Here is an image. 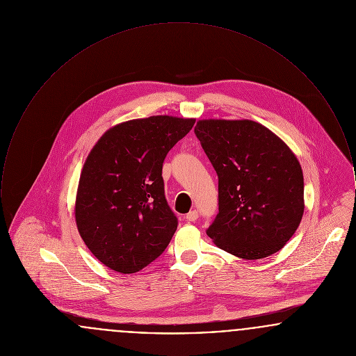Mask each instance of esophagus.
Masks as SVG:
<instances>
[{
    "mask_svg": "<svg viewBox=\"0 0 356 356\" xmlns=\"http://www.w3.org/2000/svg\"><path fill=\"white\" fill-rule=\"evenodd\" d=\"M186 219L188 221H196L199 219V212L196 211V209H193V211H191L189 213H186Z\"/></svg>",
    "mask_w": 356,
    "mask_h": 356,
    "instance_id": "esophagus-1",
    "label": "esophagus"
}]
</instances>
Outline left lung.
Wrapping results in <instances>:
<instances>
[{
    "label": "left lung",
    "mask_w": 356,
    "mask_h": 356,
    "mask_svg": "<svg viewBox=\"0 0 356 356\" xmlns=\"http://www.w3.org/2000/svg\"><path fill=\"white\" fill-rule=\"evenodd\" d=\"M195 135L219 179V213L207 235L240 259L280 251L305 212V180L296 156L251 120H200Z\"/></svg>",
    "instance_id": "obj_1"
}]
</instances>
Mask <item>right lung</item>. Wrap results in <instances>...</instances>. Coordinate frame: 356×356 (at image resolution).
<instances>
[{
	"label": "right lung",
	"mask_w": 356,
	"mask_h": 356,
	"mask_svg": "<svg viewBox=\"0 0 356 356\" xmlns=\"http://www.w3.org/2000/svg\"><path fill=\"white\" fill-rule=\"evenodd\" d=\"M193 119L152 116L106 131L86 157L76 222L89 251L113 271L135 273L165 251L177 218L165 199L163 163Z\"/></svg>",
	"instance_id": "right-lung-1"
}]
</instances>
